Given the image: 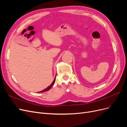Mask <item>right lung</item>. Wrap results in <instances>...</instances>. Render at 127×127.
<instances>
[{"mask_svg": "<svg viewBox=\"0 0 127 127\" xmlns=\"http://www.w3.org/2000/svg\"><path fill=\"white\" fill-rule=\"evenodd\" d=\"M56 77H55V79H54V80H53V82L51 83V84L50 86H49L48 87H47L46 88H45L44 90H42V91H40V92H40V93H41V92H45V91H48L49 90H50V88H51V87L53 85V84H55V80H56Z\"/></svg>", "mask_w": 127, "mask_h": 127, "instance_id": "1", "label": "right lung"}]
</instances>
